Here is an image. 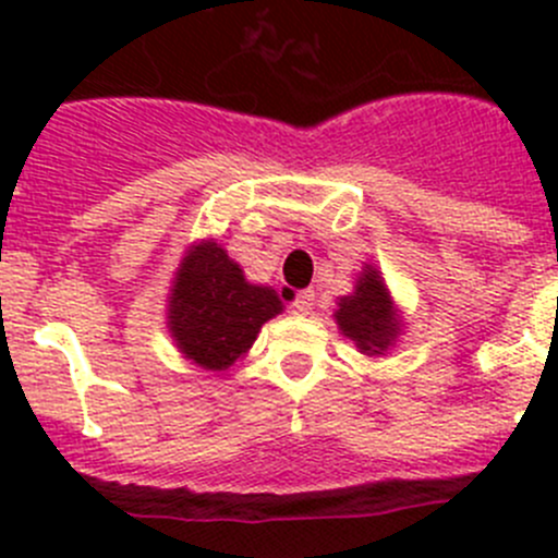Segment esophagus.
Here are the masks:
<instances>
[{
  "mask_svg": "<svg viewBox=\"0 0 558 558\" xmlns=\"http://www.w3.org/2000/svg\"><path fill=\"white\" fill-rule=\"evenodd\" d=\"M313 291H296L294 300H291V313L296 315H311L313 313Z\"/></svg>",
  "mask_w": 558,
  "mask_h": 558,
  "instance_id": "34e87169",
  "label": "esophagus"
}]
</instances>
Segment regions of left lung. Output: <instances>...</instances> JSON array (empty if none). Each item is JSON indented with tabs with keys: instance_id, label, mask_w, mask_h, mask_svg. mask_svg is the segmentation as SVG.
Listing matches in <instances>:
<instances>
[{
	"instance_id": "left-lung-1",
	"label": "left lung",
	"mask_w": 558,
	"mask_h": 558,
	"mask_svg": "<svg viewBox=\"0 0 558 558\" xmlns=\"http://www.w3.org/2000/svg\"><path fill=\"white\" fill-rule=\"evenodd\" d=\"M335 320L342 335L356 342L359 351L367 356H380L397 342V311H393L384 278L373 264H367L364 272L359 275L353 294L340 296Z\"/></svg>"
}]
</instances>
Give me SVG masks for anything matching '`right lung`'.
Returning a JSON list of instances; mask_svg holds the SVG:
<instances>
[{
	"label": "right lung",
	"mask_w": 558,
	"mask_h": 558,
	"mask_svg": "<svg viewBox=\"0 0 558 558\" xmlns=\"http://www.w3.org/2000/svg\"><path fill=\"white\" fill-rule=\"evenodd\" d=\"M283 311L269 286L247 283L238 262L213 240L191 245L174 272L167 326L174 345L199 367L229 369Z\"/></svg>",
	"instance_id": "obj_1"
}]
</instances>
